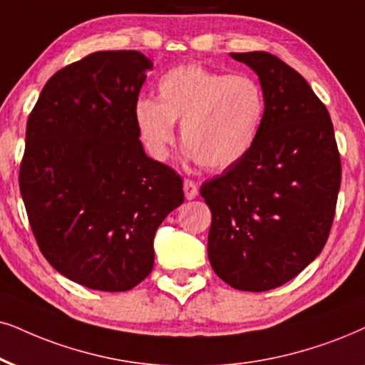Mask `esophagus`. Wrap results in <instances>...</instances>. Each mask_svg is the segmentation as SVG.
<instances>
[{
  "instance_id": "esophagus-1",
  "label": "esophagus",
  "mask_w": 365,
  "mask_h": 365,
  "mask_svg": "<svg viewBox=\"0 0 365 365\" xmlns=\"http://www.w3.org/2000/svg\"><path fill=\"white\" fill-rule=\"evenodd\" d=\"M183 192H185L187 200H193V198L198 195V188L195 185V182H192V180H185V182H183Z\"/></svg>"
}]
</instances>
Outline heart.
<instances>
[{
    "label": "heart",
    "mask_w": 365,
    "mask_h": 365,
    "mask_svg": "<svg viewBox=\"0 0 365 365\" xmlns=\"http://www.w3.org/2000/svg\"><path fill=\"white\" fill-rule=\"evenodd\" d=\"M264 114L259 82L197 63L170 68L158 81V101L141 98L135 104L138 131L155 160H167L173 123L182 121L183 155L209 170L239 163L257 141Z\"/></svg>",
    "instance_id": "b5f03b06"
}]
</instances>
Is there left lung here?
<instances>
[{
	"instance_id": "1",
	"label": "left lung",
	"mask_w": 365,
	"mask_h": 365,
	"mask_svg": "<svg viewBox=\"0 0 365 365\" xmlns=\"http://www.w3.org/2000/svg\"><path fill=\"white\" fill-rule=\"evenodd\" d=\"M259 77L266 114L252 150L200 187L212 212L209 261L242 292H267L324 249L340 188L329 110L299 73L266 52L230 53Z\"/></svg>"
}]
</instances>
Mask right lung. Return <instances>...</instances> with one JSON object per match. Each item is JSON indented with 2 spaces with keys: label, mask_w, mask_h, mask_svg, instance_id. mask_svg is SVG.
<instances>
[{
  "label": "right lung",
  "mask_w": 365,
  "mask_h": 365,
  "mask_svg": "<svg viewBox=\"0 0 365 365\" xmlns=\"http://www.w3.org/2000/svg\"><path fill=\"white\" fill-rule=\"evenodd\" d=\"M153 62L94 52L53 73L29 123L20 190L40 251L60 274L128 292L153 269L155 234L183 182L146 156L135 104Z\"/></svg>",
  "instance_id": "1"
}]
</instances>
